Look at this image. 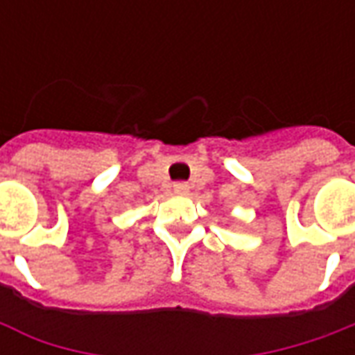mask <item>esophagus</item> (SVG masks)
I'll use <instances>...</instances> for the list:
<instances>
[{
    "mask_svg": "<svg viewBox=\"0 0 355 355\" xmlns=\"http://www.w3.org/2000/svg\"><path fill=\"white\" fill-rule=\"evenodd\" d=\"M173 192L178 193V196H186V193L190 192V186L186 184V182H177V184H173Z\"/></svg>",
    "mask_w": 355,
    "mask_h": 355,
    "instance_id": "1",
    "label": "esophagus"
}]
</instances>
